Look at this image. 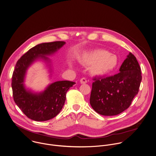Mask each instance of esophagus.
<instances>
[{"instance_id":"obj_1","label":"esophagus","mask_w":156,"mask_h":156,"mask_svg":"<svg viewBox=\"0 0 156 156\" xmlns=\"http://www.w3.org/2000/svg\"><path fill=\"white\" fill-rule=\"evenodd\" d=\"M87 81L86 78H83L80 80V83L81 84H86V83H87Z\"/></svg>"}]
</instances>
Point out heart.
<instances>
[{
  "mask_svg": "<svg viewBox=\"0 0 156 156\" xmlns=\"http://www.w3.org/2000/svg\"><path fill=\"white\" fill-rule=\"evenodd\" d=\"M80 61L90 66V70L95 75L105 76L112 72L119 65L117 56L108 51L98 49L84 53Z\"/></svg>",
  "mask_w": 156,
  "mask_h": 156,
  "instance_id": "obj_1",
  "label": "heart"
}]
</instances>
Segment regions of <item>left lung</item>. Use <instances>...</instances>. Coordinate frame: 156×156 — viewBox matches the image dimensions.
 Wrapping results in <instances>:
<instances>
[{"instance_id":"1","label":"left lung","mask_w":156,"mask_h":156,"mask_svg":"<svg viewBox=\"0 0 156 156\" xmlns=\"http://www.w3.org/2000/svg\"><path fill=\"white\" fill-rule=\"evenodd\" d=\"M119 71L114 76L94 79L90 104L100 115L112 116L122 113L139 92L142 73L134 55L129 53Z\"/></svg>"}]
</instances>
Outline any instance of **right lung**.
<instances>
[{"label": "right lung", "mask_w": 156, "mask_h": 156, "mask_svg": "<svg viewBox=\"0 0 156 156\" xmlns=\"http://www.w3.org/2000/svg\"><path fill=\"white\" fill-rule=\"evenodd\" d=\"M65 44L64 41L39 44L30 48L16 62L11 82L13 99L23 113L33 120L47 121L56 117L64 105L67 90L75 84L73 81H58L39 93L26 89L24 85L28 68L37 59L45 61L50 67L51 64H48L50 60L46 56L54 54Z\"/></svg>", "instance_id": "add662e5"}]
</instances>
